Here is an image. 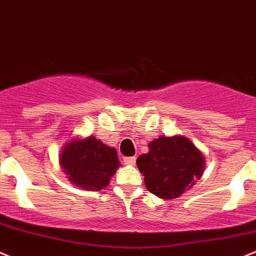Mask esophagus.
<instances>
[{
  "instance_id": "34e87169",
  "label": "esophagus",
  "mask_w": 256,
  "mask_h": 256,
  "mask_svg": "<svg viewBox=\"0 0 256 256\" xmlns=\"http://www.w3.org/2000/svg\"><path fill=\"white\" fill-rule=\"evenodd\" d=\"M123 162L126 164H130V166H134L136 164V157H124Z\"/></svg>"
}]
</instances>
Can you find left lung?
Returning <instances> with one entry per match:
<instances>
[{
	"label": "left lung",
	"instance_id": "left-lung-1",
	"mask_svg": "<svg viewBox=\"0 0 256 256\" xmlns=\"http://www.w3.org/2000/svg\"><path fill=\"white\" fill-rule=\"evenodd\" d=\"M148 148L137 166L148 191L160 198H177L202 176L205 158L186 137L156 138Z\"/></svg>",
	"mask_w": 256,
	"mask_h": 256
}]
</instances>
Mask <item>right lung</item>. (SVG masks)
I'll use <instances>...</instances> for the list:
<instances>
[{
    "mask_svg": "<svg viewBox=\"0 0 256 256\" xmlns=\"http://www.w3.org/2000/svg\"><path fill=\"white\" fill-rule=\"evenodd\" d=\"M60 166L69 181L78 187L100 191L108 186L120 164L116 148L90 136L84 140H72L64 146Z\"/></svg>",
    "mask_w": 256,
    "mask_h": 256,
    "instance_id": "1",
    "label": "right lung"
}]
</instances>
